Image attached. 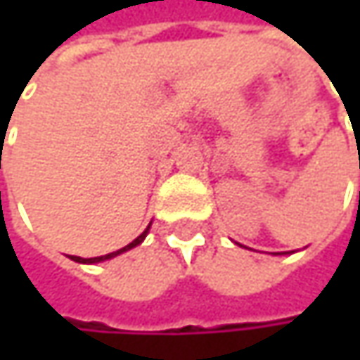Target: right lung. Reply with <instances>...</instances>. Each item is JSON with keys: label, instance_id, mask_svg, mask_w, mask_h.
<instances>
[{"label": "right lung", "instance_id": "add662e5", "mask_svg": "<svg viewBox=\"0 0 360 360\" xmlns=\"http://www.w3.org/2000/svg\"><path fill=\"white\" fill-rule=\"evenodd\" d=\"M150 229V227H148ZM148 229L139 236V238H135L129 246H124V248H120V250H116V252H110V254H104V256H96V258H81V256H72L77 262H102V260H108V258H114V256H118V254H122V252H127V250H131V248H135V246H139L141 242H143V238L148 236Z\"/></svg>", "mask_w": 360, "mask_h": 360}]
</instances>
